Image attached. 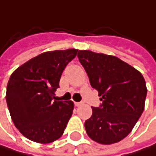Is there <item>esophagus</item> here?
Returning a JSON list of instances; mask_svg holds the SVG:
<instances>
[{"label":"esophagus","mask_w":156,"mask_h":156,"mask_svg":"<svg viewBox=\"0 0 156 156\" xmlns=\"http://www.w3.org/2000/svg\"><path fill=\"white\" fill-rule=\"evenodd\" d=\"M74 105H75L76 107H79V106L82 105V103H81V102H74Z\"/></svg>","instance_id":"34e87169"}]
</instances>
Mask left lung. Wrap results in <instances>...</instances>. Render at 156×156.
<instances>
[{
	"label": "left lung",
	"mask_w": 156,
	"mask_h": 156,
	"mask_svg": "<svg viewBox=\"0 0 156 156\" xmlns=\"http://www.w3.org/2000/svg\"><path fill=\"white\" fill-rule=\"evenodd\" d=\"M77 56L102 101L100 107H92V116L84 123L88 137L100 144L122 140L144 110L147 87L142 74L114 56L89 50H79Z\"/></svg>",
	"instance_id": "left-lung-1"
}]
</instances>
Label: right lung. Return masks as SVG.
<instances>
[{
    "label": "right lung",
    "mask_w": 156,
    "mask_h": 156,
    "mask_svg": "<svg viewBox=\"0 0 156 156\" xmlns=\"http://www.w3.org/2000/svg\"><path fill=\"white\" fill-rule=\"evenodd\" d=\"M77 49L42 53L19 66L7 83L6 102L16 127L27 139L42 144L64 133L74 104L53 100L67 64Z\"/></svg>",
    "instance_id": "right-lung-1"
}]
</instances>
